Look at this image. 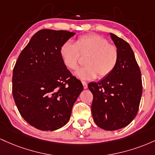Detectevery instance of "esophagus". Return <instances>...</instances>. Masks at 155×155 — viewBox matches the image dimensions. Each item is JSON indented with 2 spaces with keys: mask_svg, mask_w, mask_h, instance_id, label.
Returning <instances> with one entry per match:
<instances>
[{
  "mask_svg": "<svg viewBox=\"0 0 155 155\" xmlns=\"http://www.w3.org/2000/svg\"><path fill=\"white\" fill-rule=\"evenodd\" d=\"M82 83H83V88L86 89V88H88V84H87L86 82H85V81H82Z\"/></svg>",
  "mask_w": 155,
  "mask_h": 155,
  "instance_id": "1",
  "label": "esophagus"
}]
</instances>
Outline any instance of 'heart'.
I'll return each mask as SVG.
<instances>
[{
    "label": "heart",
    "instance_id": "obj_1",
    "mask_svg": "<svg viewBox=\"0 0 155 155\" xmlns=\"http://www.w3.org/2000/svg\"><path fill=\"white\" fill-rule=\"evenodd\" d=\"M79 53H89L85 59L86 65L74 72L76 77L84 81L94 79L98 74L100 78L109 75L119 61L118 48L109 44L108 40L98 34L81 36L75 43L67 41L59 50L62 61L69 69L77 67Z\"/></svg>",
    "mask_w": 155,
    "mask_h": 155
}]
</instances>
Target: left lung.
I'll list each match as a JSON object with an SVG mask.
<instances>
[{"instance_id":"obj_1","label":"left lung","mask_w":155,"mask_h":155,"mask_svg":"<svg viewBox=\"0 0 155 155\" xmlns=\"http://www.w3.org/2000/svg\"><path fill=\"white\" fill-rule=\"evenodd\" d=\"M119 50L114 70L99 82L88 83L93 94L91 114L94 122L105 130L127 126L137 115L142 95L141 73L130 45L110 33Z\"/></svg>"}]
</instances>
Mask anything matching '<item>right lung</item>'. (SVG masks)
Returning <instances> with one entry per match:
<instances>
[{"label":"right lung","mask_w":155,"mask_h":155,"mask_svg":"<svg viewBox=\"0 0 155 155\" xmlns=\"http://www.w3.org/2000/svg\"><path fill=\"white\" fill-rule=\"evenodd\" d=\"M74 32L43 29L19 55L12 76V94L22 117L43 131L62 127L83 90L64 65L59 50Z\"/></svg>","instance_id":"add662e5"}]
</instances>
